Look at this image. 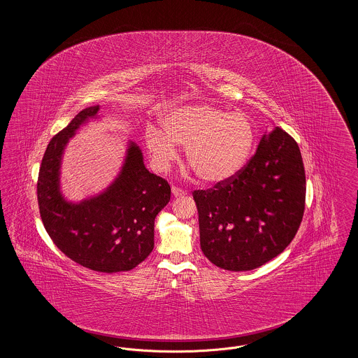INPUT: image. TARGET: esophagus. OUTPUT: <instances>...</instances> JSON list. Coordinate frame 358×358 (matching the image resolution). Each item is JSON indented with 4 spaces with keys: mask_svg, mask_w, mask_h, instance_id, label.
I'll use <instances>...</instances> for the list:
<instances>
[{
    "mask_svg": "<svg viewBox=\"0 0 358 358\" xmlns=\"http://www.w3.org/2000/svg\"><path fill=\"white\" fill-rule=\"evenodd\" d=\"M171 193H173L174 197H181V196H184L187 192H185L184 189H181V187H171Z\"/></svg>",
    "mask_w": 358,
    "mask_h": 358,
    "instance_id": "34e87169",
    "label": "esophagus"
}]
</instances>
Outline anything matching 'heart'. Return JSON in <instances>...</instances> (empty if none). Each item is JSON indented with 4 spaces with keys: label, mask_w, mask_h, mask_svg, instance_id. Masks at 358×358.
Returning a JSON list of instances; mask_svg holds the SVG:
<instances>
[{
    "label": "heart",
    "mask_w": 358,
    "mask_h": 358,
    "mask_svg": "<svg viewBox=\"0 0 358 358\" xmlns=\"http://www.w3.org/2000/svg\"><path fill=\"white\" fill-rule=\"evenodd\" d=\"M161 126L145 131L146 149L157 171H166L176 158L175 145L185 146V159L206 184H220L243 169L255 145V129L241 113L196 103L168 110Z\"/></svg>",
    "instance_id": "b5f03b06"
}]
</instances>
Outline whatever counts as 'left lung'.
<instances>
[{"label": "left lung", "mask_w": 358, "mask_h": 358, "mask_svg": "<svg viewBox=\"0 0 358 358\" xmlns=\"http://www.w3.org/2000/svg\"><path fill=\"white\" fill-rule=\"evenodd\" d=\"M200 245L228 271H250L282 254L305 212L306 176L298 143L275 127L232 178L194 190Z\"/></svg>", "instance_id": "left-lung-1"}]
</instances>
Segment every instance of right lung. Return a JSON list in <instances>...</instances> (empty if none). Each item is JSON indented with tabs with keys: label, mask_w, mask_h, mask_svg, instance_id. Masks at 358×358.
<instances>
[{
	"label": "right lung",
	"mask_w": 358,
	"mask_h": 358,
	"mask_svg": "<svg viewBox=\"0 0 358 358\" xmlns=\"http://www.w3.org/2000/svg\"><path fill=\"white\" fill-rule=\"evenodd\" d=\"M99 106L87 107L53 136L43 157L37 201L43 224L56 247L71 260L98 273L130 271L154 248L155 216L171 200L166 180L146 169L136 142H129L118 177L102 193L80 203L60 190V168L69 138Z\"/></svg>",
	"instance_id": "right-lung-1"
}]
</instances>
